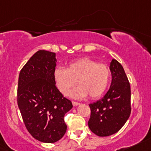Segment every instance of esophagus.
Masks as SVG:
<instances>
[{"instance_id": "1", "label": "esophagus", "mask_w": 151, "mask_h": 151, "mask_svg": "<svg viewBox=\"0 0 151 151\" xmlns=\"http://www.w3.org/2000/svg\"><path fill=\"white\" fill-rule=\"evenodd\" d=\"M72 105L74 106H78L80 105V103H79V102H72Z\"/></svg>"}]
</instances>
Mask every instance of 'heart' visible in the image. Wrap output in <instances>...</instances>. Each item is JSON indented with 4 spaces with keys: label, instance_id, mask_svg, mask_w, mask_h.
Instances as JSON below:
<instances>
[{
    "label": "heart",
    "instance_id": "obj_1",
    "mask_svg": "<svg viewBox=\"0 0 151 151\" xmlns=\"http://www.w3.org/2000/svg\"><path fill=\"white\" fill-rule=\"evenodd\" d=\"M57 88L67 95L76 84L79 85L71 94L73 98L82 99L89 95L97 98L105 92L110 79V70L107 65L84 57L72 61L67 69L59 67L54 72Z\"/></svg>",
    "mask_w": 151,
    "mask_h": 151
}]
</instances>
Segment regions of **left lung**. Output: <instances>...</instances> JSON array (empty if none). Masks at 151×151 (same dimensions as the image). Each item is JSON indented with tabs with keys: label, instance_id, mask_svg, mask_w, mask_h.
<instances>
[{
	"label": "left lung",
	"instance_id": "left-lung-1",
	"mask_svg": "<svg viewBox=\"0 0 151 151\" xmlns=\"http://www.w3.org/2000/svg\"><path fill=\"white\" fill-rule=\"evenodd\" d=\"M112 82L110 89L102 99L89 104L91 115L88 126L100 137L118 132L130 117V86L121 64L115 59L110 64Z\"/></svg>",
	"mask_w": 151,
	"mask_h": 151
}]
</instances>
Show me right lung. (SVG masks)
Instances as JSON below:
<instances>
[{"label": "right lung", "instance_id": "1", "mask_svg": "<svg viewBox=\"0 0 151 151\" xmlns=\"http://www.w3.org/2000/svg\"><path fill=\"white\" fill-rule=\"evenodd\" d=\"M56 54L39 50L21 70L17 102L28 131L39 141L53 143L67 131L64 115L72 108V102L56 87L54 72Z\"/></svg>", "mask_w": 151, "mask_h": 151}]
</instances>
